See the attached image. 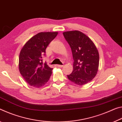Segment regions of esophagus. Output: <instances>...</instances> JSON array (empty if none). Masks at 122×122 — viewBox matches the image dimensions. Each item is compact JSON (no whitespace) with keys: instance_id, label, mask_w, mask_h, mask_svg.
<instances>
[{"instance_id":"1","label":"esophagus","mask_w":122,"mask_h":122,"mask_svg":"<svg viewBox=\"0 0 122 122\" xmlns=\"http://www.w3.org/2000/svg\"><path fill=\"white\" fill-rule=\"evenodd\" d=\"M57 66L58 67H62L63 66V65H57Z\"/></svg>"}]
</instances>
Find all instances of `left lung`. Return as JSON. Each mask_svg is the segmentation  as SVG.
Masks as SVG:
<instances>
[{"mask_svg":"<svg viewBox=\"0 0 122 122\" xmlns=\"http://www.w3.org/2000/svg\"><path fill=\"white\" fill-rule=\"evenodd\" d=\"M71 47L74 61L73 71L67 75L72 82L85 85L96 75L99 66V53L94 43L85 34L79 31L63 32Z\"/></svg>","mask_w":122,"mask_h":122,"instance_id":"left-lung-1","label":"left lung"}]
</instances>
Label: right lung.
Segmentation results:
<instances>
[{"instance_id":"1","label":"right lung","mask_w":122,"mask_h":122,"mask_svg":"<svg viewBox=\"0 0 122 122\" xmlns=\"http://www.w3.org/2000/svg\"><path fill=\"white\" fill-rule=\"evenodd\" d=\"M58 35L57 32H40L34 36L21 50L19 69L25 81L31 86L40 87L50 78L52 68L44 63L45 50Z\"/></svg>"}]
</instances>
